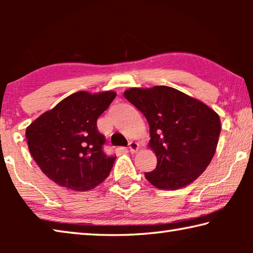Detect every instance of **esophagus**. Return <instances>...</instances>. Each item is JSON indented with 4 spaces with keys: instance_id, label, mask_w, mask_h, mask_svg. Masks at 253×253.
I'll return each mask as SVG.
<instances>
[{
    "instance_id": "esophagus-1",
    "label": "esophagus",
    "mask_w": 253,
    "mask_h": 253,
    "mask_svg": "<svg viewBox=\"0 0 253 253\" xmlns=\"http://www.w3.org/2000/svg\"><path fill=\"white\" fill-rule=\"evenodd\" d=\"M128 148H129V151H130L131 153H135V152L138 151L139 144L136 143V142H130L129 144H128Z\"/></svg>"
}]
</instances>
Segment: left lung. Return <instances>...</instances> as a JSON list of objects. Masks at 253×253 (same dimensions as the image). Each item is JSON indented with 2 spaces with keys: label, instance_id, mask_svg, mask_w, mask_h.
<instances>
[{
  "label": "left lung",
  "instance_id": "obj_1",
  "mask_svg": "<svg viewBox=\"0 0 253 253\" xmlns=\"http://www.w3.org/2000/svg\"><path fill=\"white\" fill-rule=\"evenodd\" d=\"M149 124V147L156 169L145 177L161 190H178L195 181L215 153L221 131L215 111L168 85L130 88L124 92Z\"/></svg>",
  "mask_w": 253,
  "mask_h": 253
}]
</instances>
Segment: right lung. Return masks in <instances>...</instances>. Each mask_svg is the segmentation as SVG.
<instances>
[{
    "label": "right lung",
    "instance_id": "obj_1",
    "mask_svg": "<svg viewBox=\"0 0 253 253\" xmlns=\"http://www.w3.org/2000/svg\"><path fill=\"white\" fill-rule=\"evenodd\" d=\"M115 97L114 91L75 92L27 128L29 151L51 181L89 191L108 177L116 157L104 153L106 139L97 119Z\"/></svg>",
    "mask_w": 253,
    "mask_h": 253
}]
</instances>
